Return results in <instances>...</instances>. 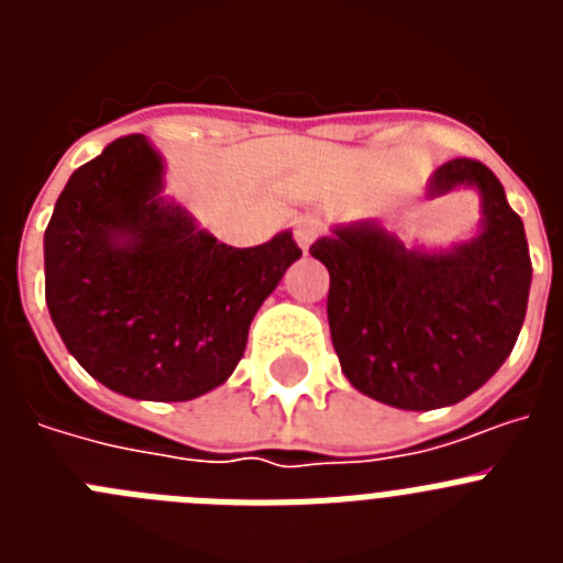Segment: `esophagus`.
Listing matches in <instances>:
<instances>
[{
    "label": "esophagus",
    "instance_id": "1",
    "mask_svg": "<svg viewBox=\"0 0 563 563\" xmlns=\"http://www.w3.org/2000/svg\"><path fill=\"white\" fill-rule=\"evenodd\" d=\"M321 236V225H318L316 220H310V217H305V220L296 222V242L301 251H310V245L316 242V239Z\"/></svg>",
    "mask_w": 563,
    "mask_h": 563
}]
</instances>
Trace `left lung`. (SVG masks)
<instances>
[{
  "instance_id": "8db88e82",
  "label": "left lung",
  "mask_w": 563,
  "mask_h": 563,
  "mask_svg": "<svg viewBox=\"0 0 563 563\" xmlns=\"http://www.w3.org/2000/svg\"><path fill=\"white\" fill-rule=\"evenodd\" d=\"M476 188L482 228L449 251L406 247L377 222L332 228L310 247L330 271L332 346L346 380L406 411L454 406L496 375L525 324L530 251L519 213L479 161L442 163L429 197Z\"/></svg>"
}]
</instances>
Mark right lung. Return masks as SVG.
Instances as JSON below:
<instances>
[{"label":"right lung","instance_id":"right-lung-1","mask_svg":"<svg viewBox=\"0 0 563 563\" xmlns=\"http://www.w3.org/2000/svg\"><path fill=\"white\" fill-rule=\"evenodd\" d=\"M163 174L143 134L73 172L44 231V298L69 355L107 389L180 402L231 377L301 247L290 231L256 247L217 242L163 197Z\"/></svg>","mask_w":563,"mask_h":563}]
</instances>
